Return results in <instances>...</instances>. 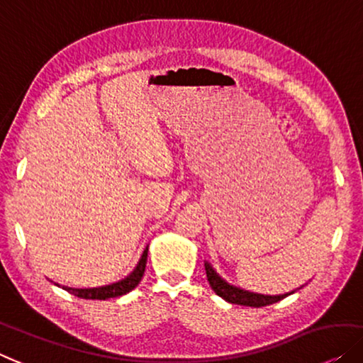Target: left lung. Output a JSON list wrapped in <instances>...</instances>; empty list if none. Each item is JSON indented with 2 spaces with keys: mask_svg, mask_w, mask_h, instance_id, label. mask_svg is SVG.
<instances>
[{
  "mask_svg": "<svg viewBox=\"0 0 363 363\" xmlns=\"http://www.w3.org/2000/svg\"><path fill=\"white\" fill-rule=\"evenodd\" d=\"M204 270H206V277L211 288L216 293L218 296L225 299L228 303L233 304H240V306H252V308H262V306H269V304H273L280 299L286 298L291 293H285V295H262V293H254V291H247L242 290V288L230 285L224 280L223 277H219V273L213 269V265L209 262H204Z\"/></svg>",
  "mask_w": 363,
  "mask_h": 363,
  "instance_id": "obj_1",
  "label": "left lung"
}]
</instances>
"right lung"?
Segmentation results:
<instances>
[{
    "label": "right lung",
    "instance_id": "obj_1",
    "mask_svg": "<svg viewBox=\"0 0 363 363\" xmlns=\"http://www.w3.org/2000/svg\"><path fill=\"white\" fill-rule=\"evenodd\" d=\"M147 252H149V245L144 249L138 265L134 267V270L130 272L128 277H124L123 280L114 281L111 285L96 286V288H70V286H62V288H64L65 291L72 293V295L83 299H109V298L123 296L125 293L133 291L134 288L139 285V281L143 280L144 272H145V264H147ZM55 285L60 286L59 283H55Z\"/></svg>",
    "mask_w": 363,
    "mask_h": 363
}]
</instances>
